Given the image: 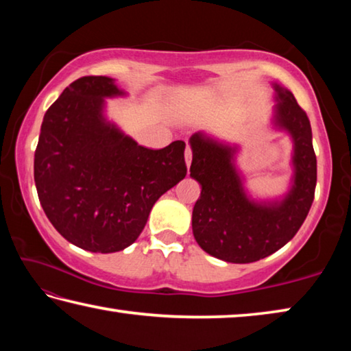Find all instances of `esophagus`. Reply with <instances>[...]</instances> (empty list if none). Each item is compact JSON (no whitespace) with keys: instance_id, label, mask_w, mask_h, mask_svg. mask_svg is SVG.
Listing matches in <instances>:
<instances>
[{"instance_id":"1","label":"esophagus","mask_w":351,"mask_h":351,"mask_svg":"<svg viewBox=\"0 0 351 351\" xmlns=\"http://www.w3.org/2000/svg\"><path fill=\"white\" fill-rule=\"evenodd\" d=\"M190 162H192V150H190V147L186 148V164H187V169L190 167Z\"/></svg>"}]
</instances>
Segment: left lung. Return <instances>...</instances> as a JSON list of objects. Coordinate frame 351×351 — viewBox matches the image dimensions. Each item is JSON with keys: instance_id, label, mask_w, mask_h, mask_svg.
<instances>
[{"instance_id": "obj_1", "label": "left lung", "mask_w": 351, "mask_h": 351, "mask_svg": "<svg viewBox=\"0 0 351 351\" xmlns=\"http://www.w3.org/2000/svg\"><path fill=\"white\" fill-rule=\"evenodd\" d=\"M274 88L271 125L293 142L291 182L277 198H254L237 165L239 144L198 132L190 136V176L199 182L201 195L193 207L192 230L199 247L228 263H252L274 254L304 224L314 199L317 162L311 125L293 93Z\"/></svg>"}]
</instances>
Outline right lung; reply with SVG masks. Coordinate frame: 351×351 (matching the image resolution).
Returning a JSON list of instances; mask_svg holds the SVG:
<instances>
[{"instance_id":"right-lung-1","label":"right lung","mask_w":351,"mask_h":351,"mask_svg":"<svg viewBox=\"0 0 351 351\" xmlns=\"http://www.w3.org/2000/svg\"><path fill=\"white\" fill-rule=\"evenodd\" d=\"M125 96L111 77H82L41 123L34 158L41 207L58 234L85 251L133 245L154 203L187 173L184 141L150 150L108 121L106 99Z\"/></svg>"}]
</instances>
